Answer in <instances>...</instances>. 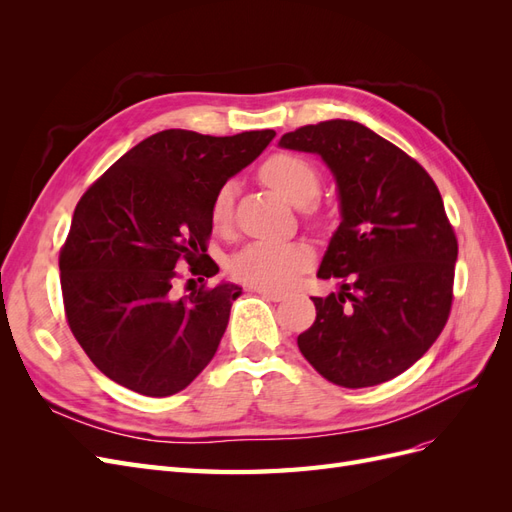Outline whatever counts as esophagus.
<instances>
[{
  "label": "esophagus",
  "mask_w": 512,
  "mask_h": 512,
  "mask_svg": "<svg viewBox=\"0 0 512 512\" xmlns=\"http://www.w3.org/2000/svg\"><path fill=\"white\" fill-rule=\"evenodd\" d=\"M256 292L260 294L262 299L273 301V303H280V301H284V299H286V294H284V292H277V290H265V288H256Z\"/></svg>",
  "instance_id": "34e87169"
}]
</instances>
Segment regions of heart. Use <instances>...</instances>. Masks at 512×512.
Wrapping results in <instances>:
<instances>
[{
  "label": "heart",
  "mask_w": 512,
  "mask_h": 512,
  "mask_svg": "<svg viewBox=\"0 0 512 512\" xmlns=\"http://www.w3.org/2000/svg\"><path fill=\"white\" fill-rule=\"evenodd\" d=\"M260 177L288 203L297 207L312 203L320 185L316 168L294 153H275L265 160V164L260 166ZM232 198H235V190L230 183H224L215 192L211 203V222L215 228H224L230 222ZM312 262L314 252L305 243L254 241L230 258L228 271L235 280L252 288L284 290L297 282V277L307 271Z\"/></svg>",
  "instance_id": "1"
}]
</instances>
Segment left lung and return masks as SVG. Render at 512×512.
I'll return each instance as SVG.
<instances>
[{
    "label": "left lung",
    "mask_w": 512,
    "mask_h": 512,
    "mask_svg": "<svg viewBox=\"0 0 512 512\" xmlns=\"http://www.w3.org/2000/svg\"><path fill=\"white\" fill-rule=\"evenodd\" d=\"M316 153L337 185L339 222L320 280L339 292L312 297L316 320L297 337L320 376L346 389L404 374L451 314L455 230L427 170L363 123L331 119L280 138Z\"/></svg>",
    "instance_id": "left-lung-1"
}]
</instances>
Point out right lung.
Listing matches in <instances>:
<instances>
[{
  "label": "right lung",
  "mask_w": 512,
  "mask_h": 512,
  "mask_svg": "<svg viewBox=\"0 0 512 512\" xmlns=\"http://www.w3.org/2000/svg\"><path fill=\"white\" fill-rule=\"evenodd\" d=\"M273 136L164 130L83 194L59 254L61 294L70 331L106 378L168 397L209 365L241 288L222 282L177 297L175 267L185 260L200 282L220 271L207 256L213 196Z\"/></svg>",
  "instance_id": "1"
}]
</instances>
